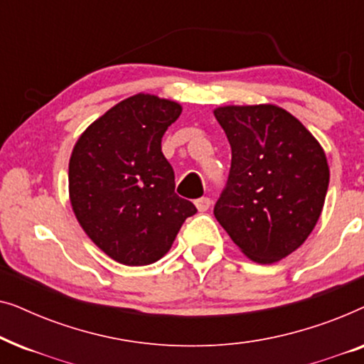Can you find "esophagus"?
Returning a JSON list of instances; mask_svg holds the SVG:
<instances>
[{
	"instance_id": "esophagus-1",
	"label": "esophagus",
	"mask_w": 364,
	"mask_h": 364,
	"mask_svg": "<svg viewBox=\"0 0 364 364\" xmlns=\"http://www.w3.org/2000/svg\"><path fill=\"white\" fill-rule=\"evenodd\" d=\"M193 203H196L198 212H207L212 205V200L208 197H202V198H197V200Z\"/></svg>"
}]
</instances>
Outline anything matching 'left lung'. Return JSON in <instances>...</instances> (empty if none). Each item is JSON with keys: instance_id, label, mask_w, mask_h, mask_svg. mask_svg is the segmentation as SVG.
<instances>
[{"instance_id": "8db88e82", "label": "left lung", "mask_w": 364, "mask_h": 364, "mask_svg": "<svg viewBox=\"0 0 364 364\" xmlns=\"http://www.w3.org/2000/svg\"><path fill=\"white\" fill-rule=\"evenodd\" d=\"M232 166L213 215L243 255L275 263L303 245L321 215L330 182L325 151L275 104L222 106Z\"/></svg>"}]
</instances>
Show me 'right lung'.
<instances>
[{"label":"right lung","instance_id":"1","mask_svg":"<svg viewBox=\"0 0 364 364\" xmlns=\"http://www.w3.org/2000/svg\"><path fill=\"white\" fill-rule=\"evenodd\" d=\"M181 112L176 101L139 92L96 119L74 144L73 212L86 235L122 265L161 260L197 212L173 192V171L161 147Z\"/></svg>","mask_w":364,"mask_h":364}]
</instances>
